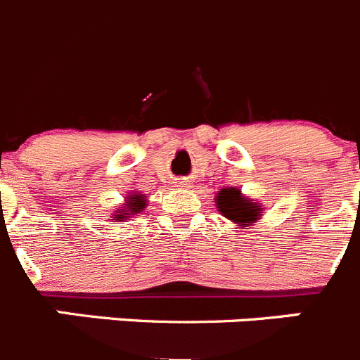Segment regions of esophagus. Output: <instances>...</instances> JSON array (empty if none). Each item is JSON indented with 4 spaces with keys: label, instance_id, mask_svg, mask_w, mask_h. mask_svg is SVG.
Returning a JSON list of instances; mask_svg holds the SVG:
<instances>
[{
    "label": "esophagus",
    "instance_id": "obj_1",
    "mask_svg": "<svg viewBox=\"0 0 360 360\" xmlns=\"http://www.w3.org/2000/svg\"><path fill=\"white\" fill-rule=\"evenodd\" d=\"M187 186H189V184H187L186 178H180V180L176 182V187H187Z\"/></svg>",
    "mask_w": 360,
    "mask_h": 360
}]
</instances>
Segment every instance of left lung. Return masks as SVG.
Returning <instances> with one entry per match:
<instances>
[{
    "label": "left lung",
    "instance_id": "8db88e82",
    "mask_svg": "<svg viewBox=\"0 0 360 360\" xmlns=\"http://www.w3.org/2000/svg\"><path fill=\"white\" fill-rule=\"evenodd\" d=\"M216 198L219 212L237 225H250L260 216V205L240 196L239 189H221Z\"/></svg>",
    "mask_w": 360,
    "mask_h": 360
}]
</instances>
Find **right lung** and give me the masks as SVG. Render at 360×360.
Segmentation results:
<instances>
[{"mask_svg": "<svg viewBox=\"0 0 360 360\" xmlns=\"http://www.w3.org/2000/svg\"><path fill=\"white\" fill-rule=\"evenodd\" d=\"M146 209V198H143L141 194H135V196H130L127 200V207H121L117 217L121 219H127V217L135 216V214L143 212Z\"/></svg>", "mask_w": 360, "mask_h": 360, "instance_id": "add662e5", "label": "right lung"}]
</instances>
